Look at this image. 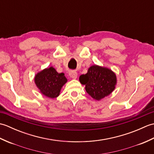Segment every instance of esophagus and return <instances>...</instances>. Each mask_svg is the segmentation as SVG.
Listing matches in <instances>:
<instances>
[{"mask_svg": "<svg viewBox=\"0 0 154 154\" xmlns=\"http://www.w3.org/2000/svg\"><path fill=\"white\" fill-rule=\"evenodd\" d=\"M69 75L70 77L72 78V79H75L77 77V73L75 71H69Z\"/></svg>", "mask_w": 154, "mask_h": 154, "instance_id": "esophagus-1", "label": "esophagus"}]
</instances>
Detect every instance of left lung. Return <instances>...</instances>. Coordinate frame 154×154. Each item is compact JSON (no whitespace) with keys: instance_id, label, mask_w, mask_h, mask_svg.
<instances>
[{"instance_id":"obj_1","label":"left lung","mask_w":154,"mask_h":154,"mask_svg":"<svg viewBox=\"0 0 154 154\" xmlns=\"http://www.w3.org/2000/svg\"><path fill=\"white\" fill-rule=\"evenodd\" d=\"M79 81L85 85V90L94 99L100 100L109 95L115 89L116 76L110 69L94 65L87 73L81 75Z\"/></svg>"}]
</instances>
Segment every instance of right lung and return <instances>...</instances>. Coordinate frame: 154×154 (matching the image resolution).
I'll return each instance as SVG.
<instances>
[{
  "label": "right lung",
  "instance_id": "1",
  "mask_svg": "<svg viewBox=\"0 0 154 154\" xmlns=\"http://www.w3.org/2000/svg\"><path fill=\"white\" fill-rule=\"evenodd\" d=\"M35 83L41 93L54 99L60 95L62 87L67 79L63 73H59L53 67L44 69L35 75Z\"/></svg>",
  "mask_w": 154,
  "mask_h": 154
}]
</instances>
